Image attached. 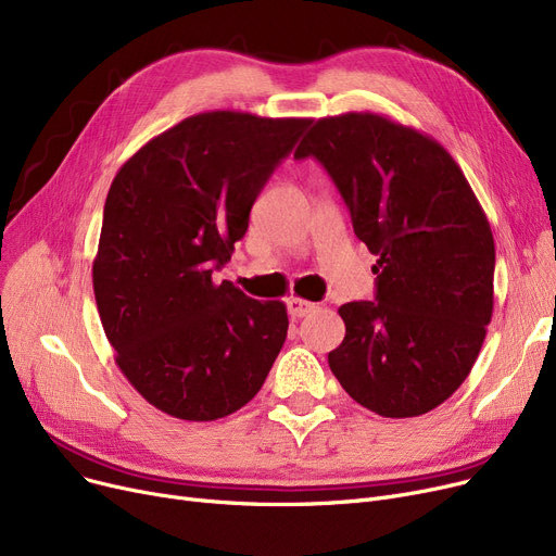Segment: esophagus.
<instances>
[{
    "mask_svg": "<svg viewBox=\"0 0 556 556\" xmlns=\"http://www.w3.org/2000/svg\"><path fill=\"white\" fill-rule=\"evenodd\" d=\"M286 306H288V315L290 317H304V315H308L315 308L313 302H306L302 298H290Z\"/></svg>",
    "mask_w": 556,
    "mask_h": 556,
    "instance_id": "1",
    "label": "esophagus"
}]
</instances>
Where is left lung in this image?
I'll use <instances>...</instances> for the list:
<instances>
[{"label":"left lung","mask_w":556,"mask_h":556,"mask_svg":"<svg viewBox=\"0 0 556 556\" xmlns=\"http://www.w3.org/2000/svg\"><path fill=\"white\" fill-rule=\"evenodd\" d=\"M295 157L327 168L378 256L376 298L338 308L331 371L376 415L430 413L469 376L493 313V233L471 185L442 143L374 112L315 122Z\"/></svg>","instance_id":"1"}]
</instances>
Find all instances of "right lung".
<instances>
[{
	"instance_id": "1",
	"label": "right lung",
	"mask_w": 556,
	"mask_h": 556,
	"mask_svg": "<svg viewBox=\"0 0 556 556\" xmlns=\"http://www.w3.org/2000/svg\"><path fill=\"white\" fill-rule=\"evenodd\" d=\"M311 119L200 112L153 137L108 191L94 298L114 361L157 410L214 421L261 390L279 356L283 302H258L212 273Z\"/></svg>"
}]
</instances>
